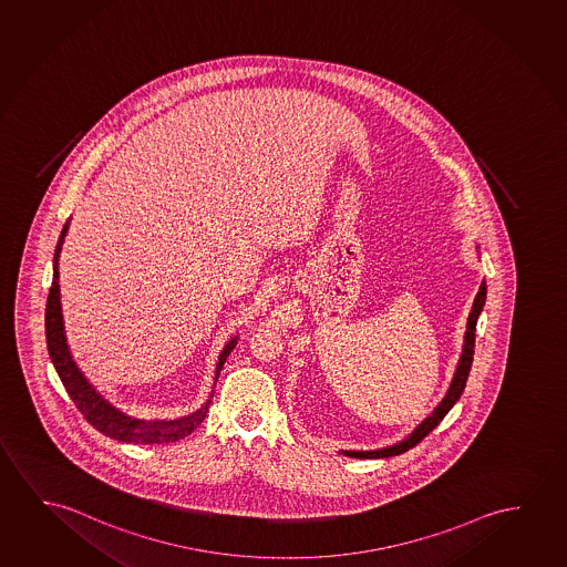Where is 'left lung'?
<instances>
[{
  "label": "left lung",
  "instance_id": "8db88e82",
  "mask_svg": "<svg viewBox=\"0 0 567 567\" xmlns=\"http://www.w3.org/2000/svg\"><path fill=\"white\" fill-rule=\"evenodd\" d=\"M485 298H487V285L481 282L480 292H477V297H475L470 318H467V331H465L462 358H460V363H457V369H455V375H453L452 384H450V391L445 394L444 401L437 404L436 410H434L422 424H419V427H416L409 437H404L399 444L381 447V450H375V452H343L346 455H349V457H358V460H363V457L371 460V457H391V455L409 452L410 447L420 444V442L444 420L445 414L453 409V404L460 401L463 389H465V384H467L471 363H473V353H475V326H477L481 310H483V306H485Z\"/></svg>",
  "mask_w": 567,
  "mask_h": 567
}]
</instances>
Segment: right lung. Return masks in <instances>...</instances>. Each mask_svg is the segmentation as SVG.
Here are the masks:
<instances>
[{"mask_svg":"<svg viewBox=\"0 0 567 567\" xmlns=\"http://www.w3.org/2000/svg\"><path fill=\"white\" fill-rule=\"evenodd\" d=\"M70 219L62 227L59 244L54 249L53 259V285L49 290L47 298V312H44V333H47V348L49 355L53 359L54 369L61 377L64 389L70 394V399L76 404V409L84 414V419L96 427L97 432H102L104 436L114 437L117 442L125 444H168L183 440L184 436H190L196 427L200 426L202 420L208 414L209 402L202 409L192 412L188 416L175 420H145L135 419L125 414L120 409H115L114 404L105 401L104 396L90 384L84 373L80 371L79 365L74 363V359L70 355L69 343L64 336V323H62L61 312V290H59V257H61L62 244L69 231ZM237 343L236 338L227 341L221 353H219L218 365H216V381H218L219 371L226 363L227 355L234 351ZM212 396V394H209Z\"/></svg>","mask_w":567,"mask_h":567,"instance_id":"obj_1","label":"right lung"}]
</instances>
